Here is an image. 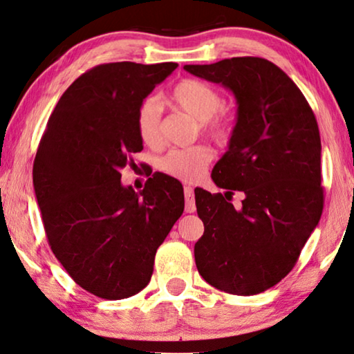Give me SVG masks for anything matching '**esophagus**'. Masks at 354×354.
<instances>
[{
  "mask_svg": "<svg viewBox=\"0 0 354 354\" xmlns=\"http://www.w3.org/2000/svg\"><path fill=\"white\" fill-rule=\"evenodd\" d=\"M185 202H187V207L185 210L187 212H194L196 210V202H194V189L193 187H185Z\"/></svg>",
  "mask_w": 354,
  "mask_h": 354,
  "instance_id": "obj_1",
  "label": "esophagus"
}]
</instances>
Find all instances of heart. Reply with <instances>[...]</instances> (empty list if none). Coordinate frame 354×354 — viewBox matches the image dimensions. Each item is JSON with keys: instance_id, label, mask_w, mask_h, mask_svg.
Wrapping results in <instances>:
<instances>
[{"instance_id": "1", "label": "heart", "mask_w": 354, "mask_h": 354, "mask_svg": "<svg viewBox=\"0 0 354 354\" xmlns=\"http://www.w3.org/2000/svg\"><path fill=\"white\" fill-rule=\"evenodd\" d=\"M171 102L174 106L198 120L205 135L213 141L225 144L230 139L235 119L229 113H218L223 105V97L210 84L199 80H183L174 88ZM136 131L149 147H158L163 142L160 106L153 97L142 100L138 106ZM210 160L212 152L205 146L174 149L161 160V169L183 182H194L204 174Z\"/></svg>"}]
</instances>
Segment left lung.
Instances as JSON below:
<instances>
[{"label": "left lung", "instance_id": "left-lung-1", "mask_svg": "<svg viewBox=\"0 0 354 354\" xmlns=\"http://www.w3.org/2000/svg\"><path fill=\"white\" fill-rule=\"evenodd\" d=\"M185 71L221 84L236 100L229 149L212 171L225 193L194 189L204 235L198 271L218 290L257 295L297 263L323 212L322 142L298 86L263 57H230ZM241 190L239 207L228 196Z\"/></svg>", "mask_w": 354, "mask_h": 354}]
</instances>
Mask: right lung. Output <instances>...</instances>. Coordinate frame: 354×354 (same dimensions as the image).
Instances as JSON below:
<instances>
[{"label":"right lung","instance_id":"1","mask_svg":"<svg viewBox=\"0 0 354 354\" xmlns=\"http://www.w3.org/2000/svg\"><path fill=\"white\" fill-rule=\"evenodd\" d=\"M178 64H100L57 102L40 139L32 183L51 251L72 279L105 299L141 292L156 249L182 216V183L153 174L142 191L120 177L141 152L136 111Z\"/></svg>","mask_w":354,"mask_h":354}]
</instances>
